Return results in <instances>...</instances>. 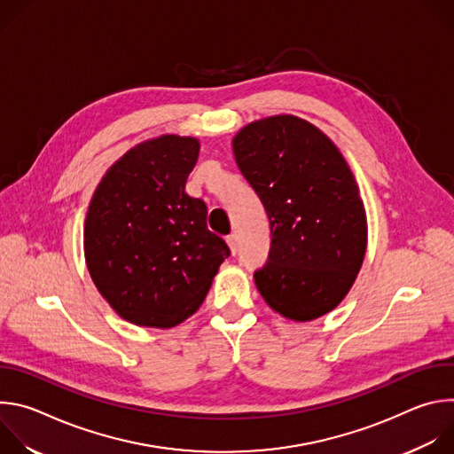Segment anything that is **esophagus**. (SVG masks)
<instances>
[{"instance_id": "obj_1", "label": "esophagus", "mask_w": 454, "mask_h": 454, "mask_svg": "<svg viewBox=\"0 0 454 454\" xmlns=\"http://www.w3.org/2000/svg\"><path fill=\"white\" fill-rule=\"evenodd\" d=\"M226 242H228V246H230V251L235 254V253H237V237H235V235H228V237H226Z\"/></svg>"}]
</instances>
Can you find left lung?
Here are the masks:
<instances>
[{
	"mask_svg": "<svg viewBox=\"0 0 454 454\" xmlns=\"http://www.w3.org/2000/svg\"><path fill=\"white\" fill-rule=\"evenodd\" d=\"M235 161L261 198L271 249L254 284L293 321L331 312L347 296L366 251V214L354 174L334 142L293 114L242 127Z\"/></svg>",
	"mask_w": 454,
	"mask_h": 454,
	"instance_id": "8db88e82",
	"label": "left lung"
}]
</instances>
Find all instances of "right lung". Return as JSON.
<instances>
[{"label": "right lung", "mask_w": 454, "mask_h": 454, "mask_svg": "<svg viewBox=\"0 0 454 454\" xmlns=\"http://www.w3.org/2000/svg\"><path fill=\"white\" fill-rule=\"evenodd\" d=\"M200 140L163 135L138 144L98 183L84 223V254L98 293L140 327L170 329L205 301L226 242L207 205L184 192Z\"/></svg>", "instance_id": "1"}]
</instances>
